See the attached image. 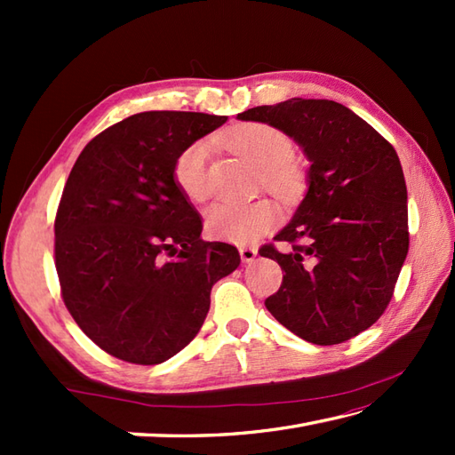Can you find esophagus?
<instances>
[{
    "label": "esophagus",
    "instance_id": "obj_1",
    "mask_svg": "<svg viewBox=\"0 0 455 455\" xmlns=\"http://www.w3.org/2000/svg\"><path fill=\"white\" fill-rule=\"evenodd\" d=\"M256 256H258V250L254 246H240V258H243V262L246 264L254 262Z\"/></svg>",
    "mask_w": 455,
    "mask_h": 455
}]
</instances>
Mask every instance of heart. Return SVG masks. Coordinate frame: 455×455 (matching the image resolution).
<instances>
[{"mask_svg":"<svg viewBox=\"0 0 455 455\" xmlns=\"http://www.w3.org/2000/svg\"><path fill=\"white\" fill-rule=\"evenodd\" d=\"M235 154L259 168V183L283 201H291L305 189V172L295 162L293 140L283 131L266 123H248L225 137ZM209 140H196L173 162V181L189 201L209 197ZM279 211L272 201L258 199L246 205L215 203L207 209V228L212 236L246 244L275 227Z\"/></svg>","mask_w":455,"mask_h":455,"instance_id":"heart-1","label":"heart"}]
</instances>
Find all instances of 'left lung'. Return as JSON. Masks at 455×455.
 <instances>
[{
  "mask_svg": "<svg viewBox=\"0 0 455 455\" xmlns=\"http://www.w3.org/2000/svg\"><path fill=\"white\" fill-rule=\"evenodd\" d=\"M283 131L311 162L308 189L259 256L285 272L266 299L287 331L332 346L370 328L387 308L409 252L407 186L391 144L342 103L293 98L238 115Z\"/></svg>",
  "mask_w": 455,
  "mask_h": 455,
  "instance_id": "obj_1",
  "label": "left lung"
}]
</instances>
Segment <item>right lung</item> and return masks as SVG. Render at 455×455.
Masks as SVG:
<instances>
[{
	"mask_svg": "<svg viewBox=\"0 0 455 455\" xmlns=\"http://www.w3.org/2000/svg\"><path fill=\"white\" fill-rule=\"evenodd\" d=\"M227 117L147 111L85 144L54 220L64 305L85 336L123 362L156 365L197 336L211 289L240 264L173 181L188 144Z\"/></svg>",
	"mask_w": 455,
	"mask_h": 455,
	"instance_id": "1",
	"label": "right lung"
}]
</instances>
